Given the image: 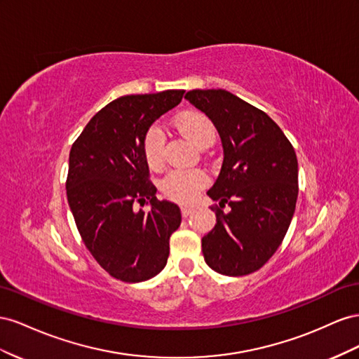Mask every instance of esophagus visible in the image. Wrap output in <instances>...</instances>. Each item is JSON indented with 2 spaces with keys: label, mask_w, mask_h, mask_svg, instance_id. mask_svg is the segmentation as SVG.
<instances>
[{
  "label": "esophagus",
  "mask_w": 359,
  "mask_h": 359,
  "mask_svg": "<svg viewBox=\"0 0 359 359\" xmlns=\"http://www.w3.org/2000/svg\"><path fill=\"white\" fill-rule=\"evenodd\" d=\"M180 212H182V217H189V215L194 212V208H191V206H182L180 208Z\"/></svg>",
  "instance_id": "1"
}]
</instances>
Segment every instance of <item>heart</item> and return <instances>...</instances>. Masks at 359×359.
Returning a JSON list of instances; mask_svg holds the SVG:
<instances>
[{
  "label": "heart",
  "mask_w": 359,
  "mask_h": 359,
  "mask_svg": "<svg viewBox=\"0 0 359 359\" xmlns=\"http://www.w3.org/2000/svg\"><path fill=\"white\" fill-rule=\"evenodd\" d=\"M176 125L189 141L200 149H208L217 138V129L212 120L203 112L191 111L179 116ZM165 134L159 125L150 126L142 137V153L150 168H159L163 163ZM208 177L201 170H172L161 182L163 196L172 201L188 203L206 187Z\"/></svg>",
  "instance_id": "obj_1"
}]
</instances>
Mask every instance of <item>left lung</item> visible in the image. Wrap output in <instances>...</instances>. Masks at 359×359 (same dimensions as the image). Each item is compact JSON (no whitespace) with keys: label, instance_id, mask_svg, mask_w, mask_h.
I'll list each match as a JSON object with an SVG mask.
<instances>
[{"label":"left lung","instance_id":"left-lung-1","mask_svg":"<svg viewBox=\"0 0 359 359\" xmlns=\"http://www.w3.org/2000/svg\"><path fill=\"white\" fill-rule=\"evenodd\" d=\"M222 141L221 172L208 191L217 224L201 239L204 260L222 275L259 271L278 250L298 198V159L292 142L262 109L225 90H191ZM229 206L224 212L222 209Z\"/></svg>","mask_w":359,"mask_h":359}]
</instances>
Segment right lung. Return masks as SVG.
<instances>
[{"instance_id":"add662e5","label":"right lung","mask_w":359,"mask_h":359,"mask_svg":"<svg viewBox=\"0 0 359 359\" xmlns=\"http://www.w3.org/2000/svg\"><path fill=\"white\" fill-rule=\"evenodd\" d=\"M183 93L121 96L93 116L72 144L66 180L72 215L87 250L120 281H146L165 268L170 236L182 222L177 204L155 196L142 137ZM146 201L149 212L133 209Z\"/></svg>"}]
</instances>
